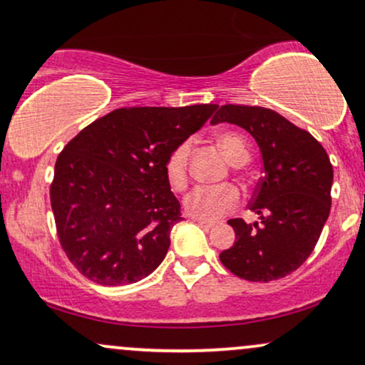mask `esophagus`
Instances as JSON below:
<instances>
[{
  "instance_id": "34e87169",
  "label": "esophagus",
  "mask_w": 365,
  "mask_h": 365,
  "mask_svg": "<svg viewBox=\"0 0 365 365\" xmlns=\"http://www.w3.org/2000/svg\"><path fill=\"white\" fill-rule=\"evenodd\" d=\"M195 220V222L200 225V227H204V229H212L214 227V222H207V220H200V219H193Z\"/></svg>"
}]
</instances>
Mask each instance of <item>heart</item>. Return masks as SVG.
Here are the masks:
<instances>
[{
	"label": "heart",
	"instance_id": "obj_1",
	"mask_svg": "<svg viewBox=\"0 0 365 365\" xmlns=\"http://www.w3.org/2000/svg\"><path fill=\"white\" fill-rule=\"evenodd\" d=\"M220 150L230 163L237 158H249L246 141L236 133H220L217 136ZM188 155L190 141H183L170 153L165 172L173 190H183L188 183ZM241 193L234 185H200L188 193L183 200L185 212L193 219L217 220L236 209Z\"/></svg>",
	"mask_w": 365,
	"mask_h": 365
}]
</instances>
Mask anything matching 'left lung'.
<instances>
[{"label":"left lung","instance_id":"left-lung-1","mask_svg":"<svg viewBox=\"0 0 365 365\" xmlns=\"http://www.w3.org/2000/svg\"><path fill=\"white\" fill-rule=\"evenodd\" d=\"M246 129L262 158V178L251 200L259 222L227 220L236 242L220 252V261L247 281L284 278L308 259L329 219L334 183L329 155L310 133L271 109L225 104L210 121Z\"/></svg>","mask_w":365,"mask_h":365}]
</instances>
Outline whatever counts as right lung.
Instances as JSON below:
<instances>
[{
  "instance_id": "obj_1",
  "label": "right lung",
  "mask_w": 365,
  "mask_h": 365,
  "mask_svg": "<svg viewBox=\"0 0 365 365\" xmlns=\"http://www.w3.org/2000/svg\"><path fill=\"white\" fill-rule=\"evenodd\" d=\"M215 109H116L67 143L50 202L60 246L86 278L131 284L161 264L172 227L182 220L165 165Z\"/></svg>"
}]
</instances>
